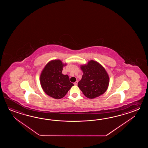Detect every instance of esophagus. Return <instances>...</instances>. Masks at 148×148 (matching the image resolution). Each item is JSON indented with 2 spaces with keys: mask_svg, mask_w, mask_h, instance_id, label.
I'll return each instance as SVG.
<instances>
[{
  "mask_svg": "<svg viewBox=\"0 0 148 148\" xmlns=\"http://www.w3.org/2000/svg\"><path fill=\"white\" fill-rule=\"evenodd\" d=\"M77 84H78V81H76V82L74 83V85H75V86H77Z\"/></svg>",
  "mask_w": 148,
  "mask_h": 148,
  "instance_id": "obj_1",
  "label": "esophagus"
}]
</instances>
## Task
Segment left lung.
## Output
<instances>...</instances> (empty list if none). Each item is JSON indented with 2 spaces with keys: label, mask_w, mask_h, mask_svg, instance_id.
Wrapping results in <instances>:
<instances>
[{
  "label": "left lung",
  "mask_w": 148,
  "mask_h": 148,
  "mask_svg": "<svg viewBox=\"0 0 148 148\" xmlns=\"http://www.w3.org/2000/svg\"><path fill=\"white\" fill-rule=\"evenodd\" d=\"M84 75L78 86L86 97L92 99L103 94L108 88L109 77L99 63L91 60L81 66Z\"/></svg>",
  "instance_id": "8db88e82"
}]
</instances>
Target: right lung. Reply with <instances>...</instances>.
Listing matches in <instances>:
<instances>
[{
  "mask_svg": "<svg viewBox=\"0 0 148 148\" xmlns=\"http://www.w3.org/2000/svg\"><path fill=\"white\" fill-rule=\"evenodd\" d=\"M65 65L59 60L51 61L45 66L40 75L42 88L47 95L55 99L64 97L73 86L69 76L62 73Z\"/></svg>",
  "mask_w": 148,
  "mask_h": 148,
  "instance_id": "1",
  "label": "right lung"
}]
</instances>
